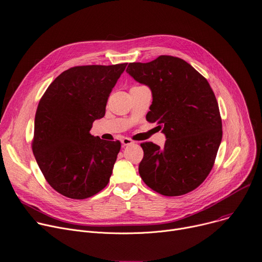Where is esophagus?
<instances>
[{
  "mask_svg": "<svg viewBox=\"0 0 262 262\" xmlns=\"http://www.w3.org/2000/svg\"><path fill=\"white\" fill-rule=\"evenodd\" d=\"M121 143L123 144L124 146H126V145H130V144H133L134 143V141L132 140V139H129V138H123L121 140Z\"/></svg>",
  "mask_w": 262,
  "mask_h": 262,
  "instance_id": "1",
  "label": "esophagus"
}]
</instances>
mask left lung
Returning <instances> with one entry per match:
<instances>
[{
    "label": "left lung",
    "mask_w": 262,
    "mask_h": 262,
    "mask_svg": "<svg viewBox=\"0 0 262 262\" xmlns=\"http://www.w3.org/2000/svg\"><path fill=\"white\" fill-rule=\"evenodd\" d=\"M126 72L152 94L146 120L166 137L164 147L141 143L139 173L163 196H181L197 188L212 170L222 139L218 102L207 80L184 60L160 56L129 63Z\"/></svg>",
    "instance_id": "obj_1"
}]
</instances>
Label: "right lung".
<instances>
[{
  "label": "right lung",
  "mask_w": 262,
  "mask_h": 262,
  "mask_svg": "<svg viewBox=\"0 0 262 262\" xmlns=\"http://www.w3.org/2000/svg\"><path fill=\"white\" fill-rule=\"evenodd\" d=\"M127 63L75 66L58 76L42 96L34 118L32 151L49 185L72 199L105 187L121 148L90 132Z\"/></svg>",
  "instance_id": "obj_1"
}]
</instances>
